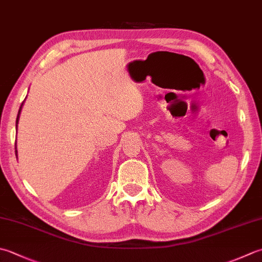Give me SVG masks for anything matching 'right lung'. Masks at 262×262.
I'll use <instances>...</instances> for the list:
<instances>
[{
  "label": "right lung",
  "mask_w": 262,
  "mask_h": 262,
  "mask_svg": "<svg viewBox=\"0 0 262 262\" xmlns=\"http://www.w3.org/2000/svg\"><path fill=\"white\" fill-rule=\"evenodd\" d=\"M25 102V101H24ZM24 102L21 103V105H20V109H19V112H18V116H17V120H15V128H17L18 126V122H19V118H20V114H21V109H23V105H24ZM17 148V147H15ZM15 156H17V150H15Z\"/></svg>",
  "instance_id": "obj_1"
}]
</instances>
